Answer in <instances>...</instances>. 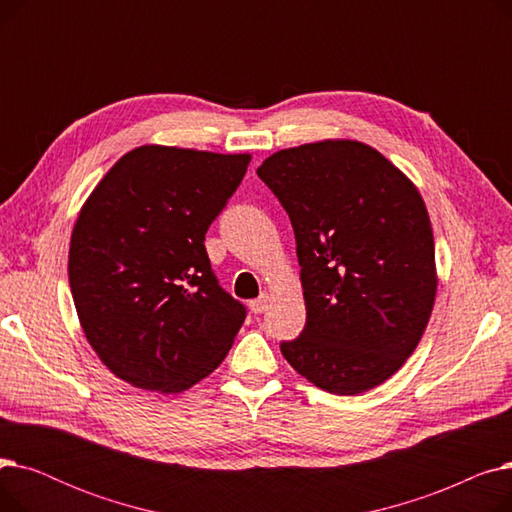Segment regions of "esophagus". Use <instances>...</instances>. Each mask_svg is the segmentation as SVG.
<instances>
[{"label": "esophagus", "instance_id": "esophagus-1", "mask_svg": "<svg viewBox=\"0 0 512 512\" xmlns=\"http://www.w3.org/2000/svg\"><path fill=\"white\" fill-rule=\"evenodd\" d=\"M267 305H270V297H267V294H261L259 299H255V301L249 303V307H251V311H253L255 315H261V313L267 309Z\"/></svg>", "mask_w": 512, "mask_h": 512}]
</instances>
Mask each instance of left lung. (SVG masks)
Listing matches in <instances>:
<instances>
[{"label":"left lung","instance_id":"left-lung-1","mask_svg":"<svg viewBox=\"0 0 512 512\" xmlns=\"http://www.w3.org/2000/svg\"><path fill=\"white\" fill-rule=\"evenodd\" d=\"M257 176L292 222L305 330L280 344L317 388L353 396L417 348L436 301L434 234L417 186L373 147L319 141L267 157Z\"/></svg>","mask_w":512,"mask_h":512}]
</instances>
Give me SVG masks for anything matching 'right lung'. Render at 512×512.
Listing matches in <instances>:
<instances>
[{"instance_id":"add662e5","label":"right lung","mask_w":512,"mask_h":512,"mask_svg":"<svg viewBox=\"0 0 512 512\" xmlns=\"http://www.w3.org/2000/svg\"><path fill=\"white\" fill-rule=\"evenodd\" d=\"M251 155L143 145L78 213L68 278L80 326L120 380L176 394L218 367L247 317L215 278L205 232Z\"/></svg>"}]
</instances>
